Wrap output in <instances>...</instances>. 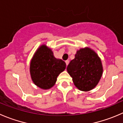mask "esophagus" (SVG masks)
<instances>
[{
	"instance_id": "1",
	"label": "esophagus",
	"mask_w": 123,
	"mask_h": 123,
	"mask_svg": "<svg viewBox=\"0 0 123 123\" xmlns=\"http://www.w3.org/2000/svg\"><path fill=\"white\" fill-rule=\"evenodd\" d=\"M65 63H66V65H67H67H68V64H69V60L65 61Z\"/></svg>"
}]
</instances>
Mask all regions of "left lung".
<instances>
[{
    "mask_svg": "<svg viewBox=\"0 0 123 123\" xmlns=\"http://www.w3.org/2000/svg\"><path fill=\"white\" fill-rule=\"evenodd\" d=\"M74 85L79 90L88 91L99 82L103 73L100 59L91 49H81L75 55L67 68Z\"/></svg>",
    "mask_w": 123,
    "mask_h": 123,
    "instance_id": "8db88e82",
    "label": "left lung"
}]
</instances>
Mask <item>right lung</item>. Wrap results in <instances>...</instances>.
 I'll use <instances>...</instances> for the list:
<instances>
[{"label": "right lung", "mask_w": 123, "mask_h": 123, "mask_svg": "<svg viewBox=\"0 0 123 123\" xmlns=\"http://www.w3.org/2000/svg\"><path fill=\"white\" fill-rule=\"evenodd\" d=\"M65 67L64 61L55 58L50 49L43 45L32 59L30 73L32 81L37 86L47 89L54 85L58 75Z\"/></svg>", "instance_id": "add662e5"}]
</instances>
